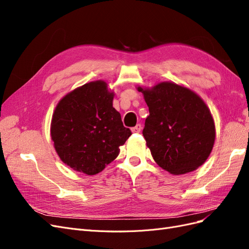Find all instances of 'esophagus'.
Returning <instances> with one entry per match:
<instances>
[{
  "instance_id": "obj_1",
  "label": "esophagus",
  "mask_w": 249,
  "mask_h": 249,
  "mask_svg": "<svg viewBox=\"0 0 249 249\" xmlns=\"http://www.w3.org/2000/svg\"><path fill=\"white\" fill-rule=\"evenodd\" d=\"M131 130H132L133 133H139V132L142 130V125H141L140 124H138L135 125L134 127H132Z\"/></svg>"
}]
</instances>
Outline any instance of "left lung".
I'll return each instance as SVG.
<instances>
[{
    "label": "left lung",
    "mask_w": 249,
    "mask_h": 249,
    "mask_svg": "<svg viewBox=\"0 0 249 249\" xmlns=\"http://www.w3.org/2000/svg\"><path fill=\"white\" fill-rule=\"evenodd\" d=\"M148 106L143 136L156 163L171 175H184L206 162L215 142L210 109L189 88L162 82L138 87Z\"/></svg>",
    "instance_id": "1"
}]
</instances>
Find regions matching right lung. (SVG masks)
Returning <instances> with one entry per match:
<instances>
[{"label":"right lung","instance_id":"add662e5","mask_svg":"<svg viewBox=\"0 0 249 249\" xmlns=\"http://www.w3.org/2000/svg\"><path fill=\"white\" fill-rule=\"evenodd\" d=\"M113 97L107 83L99 80L72 90L56 106L51 137L60 159L73 170L101 172L132 135L113 108Z\"/></svg>","mask_w":249,"mask_h":249}]
</instances>
